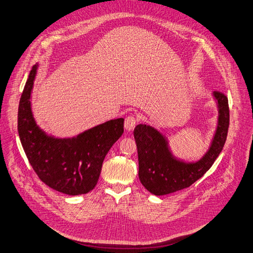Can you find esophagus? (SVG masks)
<instances>
[{"mask_svg":"<svg viewBox=\"0 0 253 253\" xmlns=\"http://www.w3.org/2000/svg\"><path fill=\"white\" fill-rule=\"evenodd\" d=\"M137 123V119L134 116H128L125 118V122H124V125H125V129L127 131H132L134 129L135 125Z\"/></svg>","mask_w":253,"mask_h":253,"instance_id":"esophagus-1","label":"esophagus"}]
</instances>
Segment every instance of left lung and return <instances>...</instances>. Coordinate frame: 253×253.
Returning a JSON list of instances; mask_svg holds the SVG:
<instances>
[{
    "label": "left lung",
    "instance_id": "1",
    "mask_svg": "<svg viewBox=\"0 0 253 253\" xmlns=\"http://www.w3.org/2000/svg\"><path fill=\"white\" fill-rule=\"evenodd\" d=\"M213 97L219 107L217 131L210 150L197 163L185 164L175 160L168 149L165 137L151 126L139 124L134 128L138 177L149 192L163 196L189 188L201 178L217 160L227 137L229 107L228 99L223 92L214 90Z\"/></svg>",
    "mask_w": 253,
    "mask_h": 253
}]
</instances>
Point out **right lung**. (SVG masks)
<instances>
[{
	"instance_id": "obj_1",
	"label": "right lung",
	"mask_w": 253,
	"mask_h": 253,
	"mask_svg": "<svg viewBox=\"0 0 253 253\" xmlns=\"http://www.w3.org/2000/svg\"><path fill=\"white\" fill-rule=\"evenodd\" d=\"M33 65L18 104L17 130L24 151L40 179L55 191L81 195L95 188L103 161L123 134L124 119L110 120L73 138H55L37 127L31 111Z\"/></svg>"
}]
</instances>
